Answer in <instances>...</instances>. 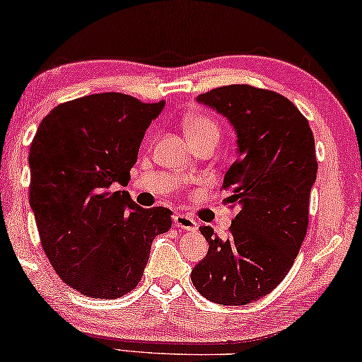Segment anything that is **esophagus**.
I'll use <instances>...</instances> for the list:
<instances>
[{
    "instance_id": "1",
    "label": "esophagus",
    "mask_w": 362,
    "mask_h": 362,
    "mask_svg": "<svg viewBox=\"0 0 362 362\" xmlns=\"http://www.w3.org/2000/svg\"><path fill=\"white\" fill-rule=\"evenodd\" d=\"M175 228H179L180 230H197L198 229V224L197 221L192 218V216L188 214H183V213H179L175 216Z\"/></svg>"
}]
</instances>
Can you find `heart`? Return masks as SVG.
<instances>
[{
  "instance_id": "heart-1",
  "label": "heart",
  "mask_w": 362,
  "mask_h": 362,
  "mask_svg": "<svg viewBox=\"0 0 362 362\" xmlns=\"http://www.w3.org/2000/svg\"><path fill=\"white\" fill-rule=\"evenodd\" d=\"M183 128H185V133L190 141H198V139L203 138H219L221 128L216 122V118L211 115H206V113H193V115H188L185 118V123H183Z\"/></svg>"
}]
</instances>
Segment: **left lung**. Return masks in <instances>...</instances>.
Here are the masks:
<instances>
[{"label":"left lung","mask_w":362,"mask_h":362,"mask_svg":"<svg viewBox=\"0 0 362 362\" xmlns=\"http://www.w3.org/2000/svg\"><path fill=\"white\" fill-rule=\"evenodd\" d=\"M197 100L235 129L239 158L223 190L230 192L224 203L240 209L226 237L199 228L209 249L192 283L216 304L247 305L283 281L304 242L319 167L314 134L298 107L274 90L230 84Z\"/></svg>","instance_id":"8db88e82"}]
</instances>
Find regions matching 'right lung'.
<instances>
[{"label": "right lung", "mask_w": 362, "mask_h": 362, "mask_svg": "<svg viewBox=\"0 0 362 362\" xmlns=\"http://www.w3.org/2000/svg\"><path fill=\"white\" fill-rule=\"evenodd\" d=\"M165 100L120 93L57 105L30 144L29 199L43 252L63 283L117 299L141 281L151 244L172 226L169 208L144 209L125 187L139 144Z\"/></svg>", "instance_id": "right-lung-1"}]
</instances>
